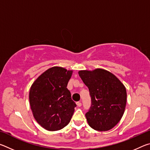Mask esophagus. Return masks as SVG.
<instances>
[{
	"mask_svg": "<svg viewBox=\"0 0 150 150\" xmlns=\"http://www.w3.org/2000/svg\"><path fill=\"white\" fill-rule=\"evenodd\" d=\"M76 104H77V106H79V107H80V106H81V105H82V104H81V101L77 102V103H76Z\"/></svg>",
	"mask_w": 150,
	"mask_h": 150,
	"instance_id": "esophagus-1",
	"label": "esophagus"
}]
</instances>
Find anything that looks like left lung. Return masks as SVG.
<instances>
[{
	"mask_svg": "<svg viewBox=\"0 0 150 150\" xmlns=\"http://www.w3.org/2000/svg\"><path fill=\"white\" fill-rule=\"evenodd\" d=\"M79 75L91 96V106L85 114L88 125L97 131L110 130L119 122L125 110V86L112 73L100 68L81 70Z\"/></svg>",
	"mask_w": 150,
	"mask_h": 150,
	"instance_id": "1",
	"label": "left lung"
}]
</instances>
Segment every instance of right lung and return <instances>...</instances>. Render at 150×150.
Segmentation results:
<instances>
[{
    "label": "right lung",
    "instance_id": "right-lung-1",
    "mask_svg": "<svg viewBox=\"0 0 150 150\" xmlns=\"http://www.w3.org/2000/svg\"><path fill=\"white\" fill-rule=\"evenodd\" d=\"M73 73L53 67L40 75L30 89V108L35 120L49 131H57L69 123L76 104L67 86Z\"/></svg>",
    "mask_w": 150,
    "mask_h": 150
}]
</instances>
